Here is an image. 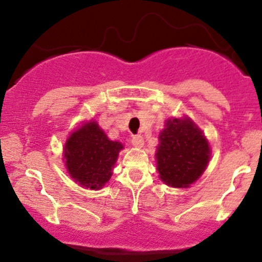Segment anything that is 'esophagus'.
<instances>
[{
    "label": "esophagus",
    "mask_w": 262,
    "mask_h": 262,
    "mask_svg": "<svg viewBox=\"0 0 262 262\" xmlns=\"http://www.w3.org/2000/svg\"><path fill=\"white\" fill-rule=\"evenodd\" d=\"M132 144H133L135 148H141V146L144 145L143 137H141V135H139V134L133 135V137H132Z\"/></svg>",
    "instance_id": "obj_1"
}]
</instances>
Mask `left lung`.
<instances>
[{"label": "left lung", "mask_w": 262, "mask_h": 262, "mask_svg": "<svg viewBox=\"0 0 262 262\" xmlns=\"http://www.w3.org/2000/svg\"><path fill=\"white\" fill-rule=\"evenodd\" d=\"M159 140L156 161L161 181L172 187H188L196 182L210 159L202 130L188 117L167 119Z\"/></svg>", "instance_id": "obj_1"}]
</instances>
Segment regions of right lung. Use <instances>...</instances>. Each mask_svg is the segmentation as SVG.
<instances>
[{
  "label": "right lung",
  "instance_id": "add662e5",
  "mask_svg": "<svg viewBox=\"0 0 262 262\" xmlns=\"http://www.w3.org/2000/svg\"><path fill=\"white\" fill-rule=\"evenodd\" d=\"M122 149V143L108 139L97 122L90 121L66 140L65 166L75 182L82 187L100 189L110 181Z\"/></svg>",
  "mask_w": 262,
  "mask_h": 262
}]
</instances>
